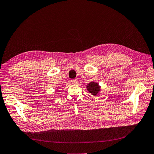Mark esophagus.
I'll list each match as a JSON object with an SVG mask.
<instances>
[{
	"mask_svg": "<svg viewBox=\"0 0 154 154\" xmlns=\"http://www.w3.org/2000/svg\"><path fill=\"white\" fill-rule=\"evenodd\" d=\"M71 82H72V83L73 84H77V83L78 82L77 79H73V80H72Z\"/></svg>",
	"mask_w": 154,
	"mask_h": 154,
	"instance_id": "1",
	"label": "esophagus"
}]
</instances>
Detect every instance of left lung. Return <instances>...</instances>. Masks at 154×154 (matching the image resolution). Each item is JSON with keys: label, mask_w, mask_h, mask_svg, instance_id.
<instances>
[{"label": "left lung", "mask_w": 154, "mask_h": 154, "mask_svg": "<svg viewBox=\"0 0 154 154\" xmlns=\"http://www.w3.org/2000/svg\"><path fill=\"white\" fill-rule=\"evenodd\" d=\"M86 88L88 91L94 96H97L101 91V87L99 86L98 83L95 82H91L86 86Z\"/></svg>", "instance_id": "obj_1"}]
</instances>
